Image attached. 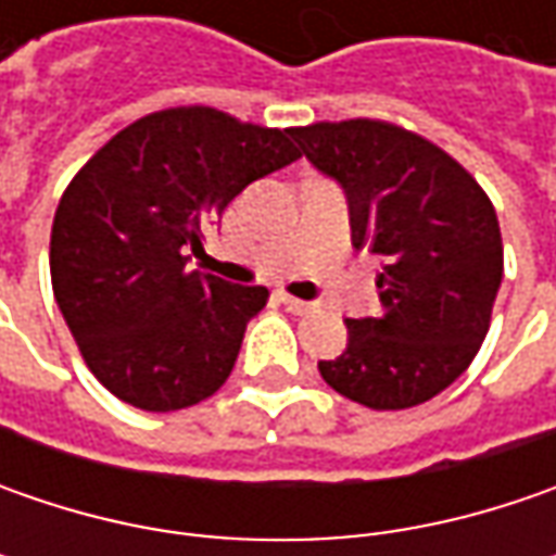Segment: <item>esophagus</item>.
I'll use <instances>...</instances> for the list:
<instances>
[{"mask_svg": "<svg viewBox=\"0 0 556 556\" xmlns=\"http://www.w3.org/2000/svg\"><path fill=\"white\" fill-rule=\"evenodd\" d=\"M278 300L288 306L293 315H306V312L315 309V303H306V300H296V296H290V293H278Z\"/></svg>", "mask_w": 556, "mask_h": 556, "instance_id": "obj_1", "label": "esophagus"}]
</instances>
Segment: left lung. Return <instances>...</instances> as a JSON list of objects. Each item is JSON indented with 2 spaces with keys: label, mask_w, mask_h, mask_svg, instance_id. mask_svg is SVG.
Here are the masks:
<instances>
[{
  "label": "left lung",
  "mask_w": 556,
  "mask_h": 556,
  "mask_svg": "<svg viewBox=\"0 0 556 556\" xmlns=\"http://www.w3.org/2000/svg\"><path fill=\"white\" fill-rule=\"evenodd\" d=\"M290 136L343 185L353 244L383 260V309L350 318L346 350L318 371L374 412L433 399L470 368L489 333L504 271L495 206L452 154L387 119H325Z\"/></svg>",
  "instance_id": "8db88e82"
}]
</instances>
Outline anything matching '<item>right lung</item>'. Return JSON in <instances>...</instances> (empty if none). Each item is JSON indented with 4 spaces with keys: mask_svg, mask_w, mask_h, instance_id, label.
I'll return each mask as SVG.
<instances>
[{
    "mask_svg": "<svg viewBox=\"0 0 556 556\" xmlns=\"http://www.w3.org/2000/svg\"><path fill=\"white\" fill-rule=\"evenodd\" d=\"M290 129L206 104L139 117L64 188L49 268L58 309L89 371L141 412H179L235 368L266 288L188 268L206 219L247 185L300 157Z\"/></svg>",
    "mask_w": 556,
    "mask_h": 556,
    "instance_id": "add662e5",
    "label": "right lung"
}]
</instances>
